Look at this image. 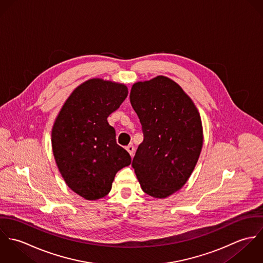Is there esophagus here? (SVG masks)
Returning <instances> with one entry per match:
<instances>
[{"label": "esophagus", "mask_w": 263, "mask_h": 263, "mask_svg": "<svg viewBox=\"0 0 263 263\" xmlns=\"http://www.w3.org/2000/svg\"><path fill=\"white\" fill-rule=\"evenodd\" d=\"M126 151L129 153V155L132 156V158L134 157V154H135V147L133 145H129L126 147Z\"/></svg>", "instance_id": "34e87169"}]
</instances>
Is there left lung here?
<instances>
[{"mask_svg":"<svg viewBox=\"0 0 263 263\" xmlns=\"http://www.w3.org/2000/svg\"><path fill=\"white\" fill-rule=\"evenodd\" d=\"M129 99L144 134L132 166L144 192L166 198L186 183L197 163L200 115L182 88L164 76L135 83Z\"/></svg>","mask_w":263,"mask_h":263,"instance_id":"left-lung-1","label":"left lung"}]
</instances>
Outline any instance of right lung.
I'll use <instances>...</instances> for the list:
<instances>
[{
	"label": "right lung",
	"mask_w": 263,
	"mask_h": 263,
	"mask_svg": "<svg viewBox=\"0 0 263 263\" xmlns=\"http://www.w3.org/2000/svg\"><path fill=\"white\" fill-rule=\"evenodd\" d=\"M127 93L123 84L90 79L72 92L55 118L51 147L57 166L67 185L87 200L107 195L117 171L132 163L107 121Z\"/></svg>",
	"instance_id": "add662e5"
}]
</instances>
